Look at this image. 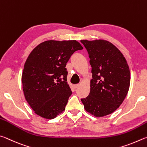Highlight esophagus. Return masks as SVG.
Segmentation results:
<instances>
[{
	"label": "esophagus",
	"mask_w": 147,
	"mask_h": 147,
	"mask_svg": "<svg viewBox=\"0 0 147 147\" xmlns=\"http://www.w3.org/2000/svg\"><path fill=\"white\" fill-rule=\"evenodd\" d=\"M79 86V84H75V85L74 86V88H78V87Z\"/></svg>",
	"instance_id": "obj_1"
}]
</instances>
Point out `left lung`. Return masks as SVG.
<instances>
[{
	"mask_svg": "<svg viewBox=\"0 0 147 147\" xmlns=\"http://www.w3.org/2000/svg\"><path fill=\"white\" fill-rule=\"evenodd\" d=\"M86 49L92 79L88 96L81 101L96 117L114 112L127 96L130 83L129 67L122 53L105 40H81Z\"/></svg>",
	"mask_w": 147,
	"mask_h": 147,
	"instance_id": "left-lung-1",
	"label": "left lung"
}]
</instances>
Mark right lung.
<instances>
[{"label": "right lung", "mask_w": 147, "mask_h": 147, "mask_svg": "<svg viewBox=\"0 0 147 147\" xmlns=\"http://www.w3.org/2000/svg\"><path fill=\"white\" fill-rule=\"evenodd\" d=\"M73 40H47L33 49L24 64L22 84L24 96L36 114L53 119L61 114L72 92L67 83L66 63L83 50Z\"/></svg>", "instance_id": "right-lung-1"}]
</instances>
